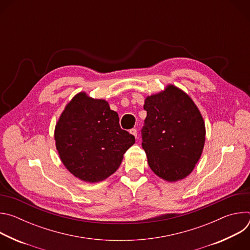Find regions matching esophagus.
Instances as JSON below:
<instances>
[{"instance_id":"esophagus-1","label":"esophagus","mask_w":250,"mask_h":250,"mask_svg":"<svg viewBox=\"0 0 250 250\" xmlns=\"http://www.w3.org/2000/svg\"><path fill=\"white\" fill-rule=\"evenodd\" d=\"M129 132H130L131 134H133V135L135 136V138L137 137V129H136V128H131V129L129 130Z\"/></svg>"}]
</instances>
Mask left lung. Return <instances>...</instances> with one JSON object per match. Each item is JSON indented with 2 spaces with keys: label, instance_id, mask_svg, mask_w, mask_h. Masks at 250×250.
Here are the masks:
<instances>
[{
  "label": "left lung",
  "instance_id": "1",
  "mask_svg": "<svg viewBox=\"0 0 250 250\" xmlns=\"http://www.w3.org/2000/svg\"><path fill=\"white\" fill-rule=\"evenodd\" d=\"M142 148L151 170L173 182L185 178L199 161L205 144V123L192 101L172 85L146 99Z\"/></svg>",
  "mask_w": 250,
  "mask_h": 250
}]
</instances>
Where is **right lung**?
Here are the masks:
<instances>
[{
    "label": "right lung",
    "instance_id": "add662e5",
    "mask_svg": "<svg viewBox=\"0 0 250 250\" xmlns=\"http://www.w3.org/2000/svg\"><path fill=\"white\" fill-rule=\"evenodd\" d=\"M56 148L66 168L79 179L99 182L120 167L125 152L134 144L132 134L120 125L108 102L76 95L63 111L54 133Z\"/></svg>",
    "mask_w": 250,
    "mask_h": 250
}]
</instances>
